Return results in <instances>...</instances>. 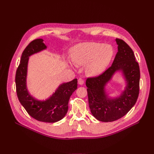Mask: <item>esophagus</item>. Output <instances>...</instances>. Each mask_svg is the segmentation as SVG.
I'll list each match as a JSON object with an SVG mask.
<instances>
[{
	"mask_svg": "<svg viewBox=\"0 0 154 154\" xmlns=\"http://www.w3.org/2000/svg\"><path fill=\"white\" fill-rule=\"evenodd\" d=\"M84 83V80L82 78H79L78 79V84L80 85H83Z\"/></svg>",
	"mask_w": 154,
	"mask_h": 154,
	"instance_id": "34e87169",
	"label": "esophagus"
}]
</instances>
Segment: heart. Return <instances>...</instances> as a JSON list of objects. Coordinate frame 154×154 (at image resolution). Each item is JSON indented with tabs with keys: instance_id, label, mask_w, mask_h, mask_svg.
Instances as JSON below:
<instances>
[{
	"instance_id": "1",
	"label": "heart",
	"mask_w": 154,
	"mask_h": 154,
	"mask_svg": "<svg viewBox=\"0 0 154 154\" xmlns=\"http://www.w3.org/2000/svg\"><path fill=\"white\" fill-rule=\"evenodd\" d=\"M113 54L111 45L86 42L78 44L71 49V60L76 65H87V74L90 76H95L104 71Z\"/></svg>"
}]
</instances>
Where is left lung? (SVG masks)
<instances>
[{"instance_id":"obj_1","label":"left lung","mask_w":154,"mask_h":154,"mask_svg":"<svg viewBox=\"0 0 154 154\" xmlns=\"http://www.w3.org/2000/svg\"><path fill=\"white\" fill-rule=\"evenodd\" d=\"M118 52L110 67L98 76L86 80L91 113L102 122H113L124 117L137 102L139 94L140 69L134 53L123 40L116 39ZM121 70L127 83L126 89L118 98L107 97L105 86L115 72Z\"/></svg>"}]
</instances>
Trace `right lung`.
Instances as JSON below:
<instances>
[{
  "label": "right lung",
  "mask_w": 154,
  "mask_h": 154,
  "mask_svg": "<svg viewBox=\"0 0 154 154\" xmlns=\"http://www.w3.org/2000/svg\"><path fill=\"white\" fill-rule=\"evenodd\" d=\"M46 48L43 39H37L24 50L15 74L16 92L20 103L32 117L38 121L52 123L59 121L67 114L69 100L77 89L78 80L75 78L60 85L52 96L45 101L37 100L28 93L26 75L29 56Z\"/></svg>",
  "instance_id": "obj_1"
}]
</instances>
